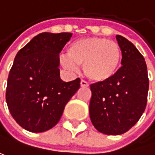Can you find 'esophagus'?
I'll use <instances>...</instances> for the list:
<instances>
[{"label": "esophagus", "mask_w": 155, "mask_h": 155, "mask_svg": "<svg viewBox=\"0 0 155 155\" xmlns=\"http://www.w3.org/2000/svg\"><path fill=\"white\" fill-rule=\"evenodd\" d=\"M80 85H81L82 87H88V86H89V84L87 83L86 81H84V80H81Z\"/></svg>", "instance_id": "34e87169"}]
</instances>
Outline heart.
Here are the masks:
<instances>
[{"label":"heart","instance_id":"1","mask_svg":"<svg viewBox=\"0 0 155 155\" xmlns=\"http://www.w3.org/2000/svg\"><path fill=\"white\" fill-rule=\"evenodd\" d=\"M122 62L120 46L101 37H90L74 41L68 48V56L62 57L63 66L76 71L83 65L84 75L96 83L112 79L119 71Z\"/></svg>","mask_w":155,"mask_h":155}]
</instances>
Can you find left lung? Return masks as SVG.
Masks as SVG:
<instances>
[{"label": "left lung", "instance_id": "1", "mask_svg": "<svg viewBox=\"0 0 155 155\" xmlns=\"http://www.w3.org/2000/svg\"><path fill=\"white\" fill-rule=\"evenodd\" d=\"M116 40L122 50V67L112 79L90 85L92 124L107 135L123 134L136 124L146 109L149 88L143 55L124 37L116 35Z\"/></svg>", "mask_w": 155, "mask_h": 155}]
</instances>
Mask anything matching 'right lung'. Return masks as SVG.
<instances>
[{
    "label": "right lung",
    "mask_w": 155,
    "mask_h": 155,
    "mask_svg": "<svg viewBox=\"0 0 155 155\" xmlns=\"http://www.w3.org/2000/svg\"><path fill=\"white\" fill-rule=\"evenodd\" d=\"M72 33L42 32L18 51L8 78L6 101L17 124L43 132L61 119L64 107L80 87V78H60L59 54Z\"/></svg>",
    "instance_id": "right-lung-1"
}]
</instances>
